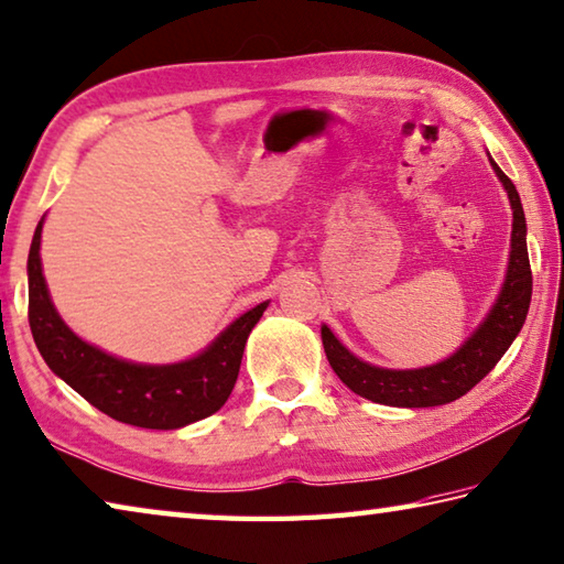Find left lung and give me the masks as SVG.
<instances>
[{"label":"left lung","instance_id":"obj_1","mask_svg":"<svg viewBox=\"0 0 564 564\" xmlns=\"http://www.w3.org/2000/svg\"><path fill=\"white\" fill-rule=\"evenodd\" d=\"M498 180L503 182L508 192L510 209H513V234H510V259L508 273L500 289L494 308L488 311L486 321L476 327V333L458 347V350L446 357V360L419 367V370H384L370 362H362L347 347L337 340L327 325L321 327L323 347L327 362L335 375L370 402L387 406H438L448 404L454 399L464 397L468 389H474L484 377L494 370L496 362L506 355L513 345L516 335L525 323L532 295V273L525 243V214L520 204L516 184L500 170L494 160Z\"/></svg>","mask_w":564,"mask_h":564}]
</instances>
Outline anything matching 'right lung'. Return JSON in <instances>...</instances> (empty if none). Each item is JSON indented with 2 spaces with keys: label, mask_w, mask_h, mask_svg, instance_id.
<instances>
[{
  "label": "right lung",
  "mask_w": 564,
  "mask_h": 564,
  "mask_svg": "<svg viewBox=\"0 0 564 564\" xmlns=\"http://www.w3.org/2000/svg\"><path fill=\"white\" fill-rule=\"evenodd\" d=\"M41 227L29 249V325L51 372L122 424L142 429H180L219 412L237 384L247 337L265 303L237 317L207 350L175 365H138L118 360L70 330L61 321L41 273Z\"/></svg>",
  "instance_id": "add662e5"
}]
</instances>
